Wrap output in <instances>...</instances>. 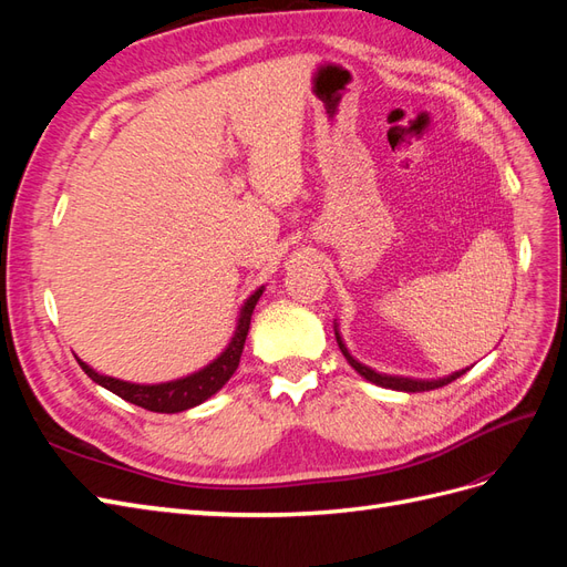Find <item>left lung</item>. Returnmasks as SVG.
Returning <instances> with one entry per match:
<instances>
[{
	"label": "left lung",
	"instance_id": "1",
	"mask_svg": "<svg viewBox=\"0 0 567 567\" xmlns=\"http://www.w3.org/2000/svg\"><path fill=\"white\" fill-rule=\"evenodd\" d=\"M333 331H336L338 348H340V352H342V354H346L348 364H350L359 375H362V379H367V381H371V383H375V385H381V388L400 390V392H425V390H435V388L447 385V383L456 381L458 375H463V373L468 371V369H461V371H454V373H450V375H444V379H431V381H423V379H406V375H390V373L373 371L371 367L362 364V362H359V359H354V357L350 354L348 346H346V342H342V336H340V331H338V323H333Z\"/></svg>",
	"mask_w": 567,
	"mask_h": 567
}]
</instances>
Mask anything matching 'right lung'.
<instances>
[{
  "instance_id": "add662e5",
  "label": "right lung",
  "mask_w": 567,
  "mask_h": 567,
  "mask_svg": "<svg viewBox=\"0 0 567 567\" xmlns=\"http://www.w3.org/2000/svg\"><path fill=\"white\" fill-rule=\"evenodd\" d=\"M262 290H265V286L257 288L255 293L244 302L241 315H238V319H236V331L229 340V346L221 350L217 354V359H213L208 367L188 373V375H184V379L144 385V383H130V381L113 379V375L99 373L90 364H84L82 359H78V364L101 388L111 390L113 394H117V398H123L130 404L156 411V414H177V411L198 406L205 400H210L215 392H219L221 385H225L234 375V371L238 369V362H241V352L246 346V336L250 329V317H252L257 300H260V296H262Z\"/></svg>"
}]
</instances>
